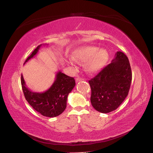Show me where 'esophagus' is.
Here are the masks:
<instances>
[{"label": "esophagus", "instance_id": "1", "mask_svg": "<svg viewBox=\"0 0 153 153\" xmlns=\"http://www.w3.org/2000/svg\"><path fill=\"white\" fill-rule=\"evenodd\" d=\"M84 78H77L76 79V82H80V81H84Z\"/></svg>", "mask_w": 153, "mask_h": 153}]
</instances>
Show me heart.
Wrapping results in <instances>:
<instances>
[{
	"mask_svg": "<svg viewBox=\"0 0 153 153\" xmlns=\"http://www.w3.org/2000/svg\"><path fill=\"white\" fill-rule=\"evenodd\" d=\"M73 60H69V63L84 62L87 61L85 68L88 71L94 73L102 68L108 58V53L104 48L98 49L96 47L86 46L78 48L72 53Z\"/></svg>",
	"mask_w": 153,
	"mask_h": 153,
	"instance_id": "heart-1",
	"label": "heart"
}]
</instances>
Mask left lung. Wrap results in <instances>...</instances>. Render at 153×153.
<instances>
[{"mask_svg": "<svg viewBox=\"0 0 153 153\" xmlns=\"http://www.w3.org/2000/svg\"><path fill=\"white\" fill-rule=\"evenodd\" d=\"M131 80V69L127 56L117 52L112 62L89 81L92 106L104 114L116 110L128 96Z\"/></svg>", "mask_w": 153, "mask_h": 153, "instance_id": "1", "label": "left lung"}]
</instances>
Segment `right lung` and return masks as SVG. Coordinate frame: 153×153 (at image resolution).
Returning a JSON list of instances; mask_svg holds the SVG:
<instances>
[{
	"instance_id": "add662e5",
	"label": "right lung",
	"mask_w": 153,
	"mask_h": 153,
	"mask_svg": "<svg viewBox=\"0 0 153 153\" xmlns=\"http://www.w3.org/2000/svg\"><path fill=\"white\" fill-rule=\"evenodd\" d=\"M41 46L42 45H39L32 52L24 64L35 56ZM21 84L25 98L32 107L43 116L54 117L61 114L66 109L68 96L75 86V80L74 78L59 71L52 86L43 92L30 91L27 87L22 75Z\"/></svg>"
}]
</instances>
